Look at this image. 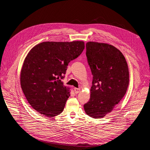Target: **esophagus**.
Wrapping results in <instances>:
<instances>
[{
    "label": "esophagus",
    "mask_w": 150,
    "mask_h": 150,
    "mask_svg": "<svg viewBox=\"0 0 150 150\" xmlns=\"http://www.w3.org/2000/svg\"><path fill=\"white\" fill-rule=\"evenodd\" d=\"M74 89V92H75L76 94H78V93L81 91V89H80L79 88H75Z\"/></svg>",
    "instance_id": "1"
}]
</instances>
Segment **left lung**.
<instances>
[{
    "mask_svg": "<svg viewBox=\"0 0 150 150\" xmlns=\"http://www.w3.org/2000/svg\"><path fill=\"white\" fill-rule=\"evenodd\" d=\"M86 47L93 77L90 99L84 109L93 118H102L125 96L129 84L128 66L123 54L112 45L88 42Z\"/></svg>",
    "mask_w": 150,
    "mask_h": 150,
    "instance_id": "8db88e82",
    "label": "left lung"
}]
</instances>
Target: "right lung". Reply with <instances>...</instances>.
I'll return each instance as SVG.
<instances>
[{
  "label": "right lung",
  "mask_w": 150,
  "mask_h": 150,
  "mask_svg": "<svg viewBox=\"0 0 150 150\" xmlns=\"http://www.w3.org/2000/svg\"><path fill=\"white\" fill-rule=\"evenodd\" d=\"M84 49L83 41L43 42L30 49L21 71V86L30 105L47 117L61 114L70 96L62 79L67 66Z\"/></svg>",
  "instance_id": "add662e5"
}]
</instances>
